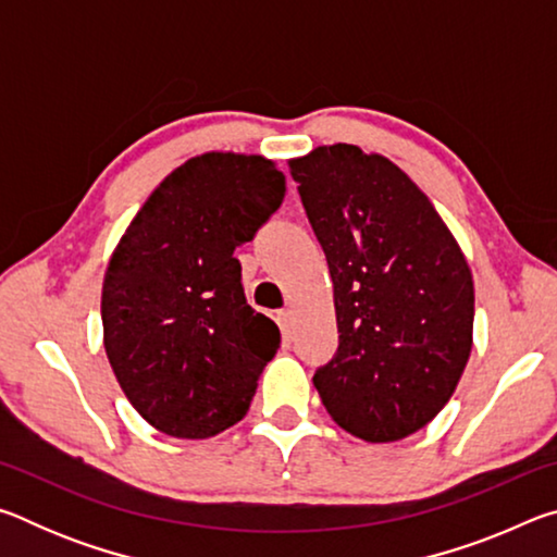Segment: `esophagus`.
<instances>
[{"mask_svg": "<svg viewBox=\"0 0 557 557\" xmlns=\"http://www.w3.org/2000/svg\"><path fill=\"white\" fill-rule=\"evenodd\" d=\"M277 324L282 329V334L289 338L292 336V326H295V312H292V309H280V312H277Z\"/></svg>", "mask_w": 557, "mask_h": 557, "instance_id": "1", "label": "esophagus"}]
</instances>
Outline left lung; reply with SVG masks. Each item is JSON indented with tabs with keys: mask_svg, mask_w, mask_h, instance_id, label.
Masks as SVG:
<instances>
[{
	"mask_svg": "<svg viewBox=\"0 0 557 557\" xmlns=\"http://www.w3.org/2000/svg\"><path fill=\"white\" fill-rule=\"evenodd\" d=\"M334 285L336 356L314 373L348 435L395 442L435 420L465 373L474 282L455 235L388 157L324 145L289 159Z\"/></svg>",
	"mask_w": 557,
	"mask_h": 557,
	"instance_id": "left-lung-1",
	"label": "left lung"
}]
</instances>
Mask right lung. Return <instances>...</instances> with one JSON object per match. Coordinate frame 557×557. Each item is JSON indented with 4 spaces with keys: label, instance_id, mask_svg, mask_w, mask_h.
<instances>
[{
    "label": "right lung",
    "instance_id": "right-lung-1",
    "mask_svg": "<svg viewBox=\"0 0 557 557\" xmlns=\"http://www.w3.org/2000/svg\"><path fill=\"white\" fill-rule=\"evenodd\" d=\"M285 199L260 154L206 152L159 184L112 250L102 280V344L143 418L206 440L245 418L280 329L243 295L240 243Z\"/></svg>",
    "mask_w": 557,
    "mask_h": 557
}]
</instances>
